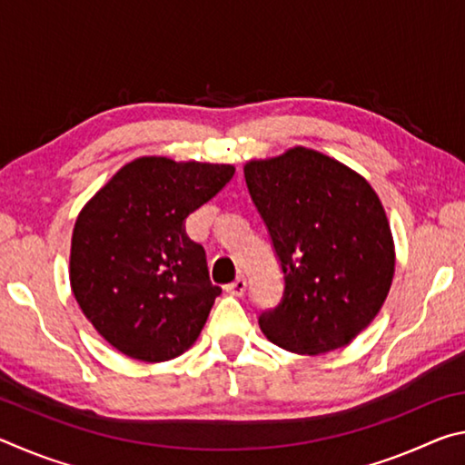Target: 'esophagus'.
Wrapping results in <instances>:
<instances>
[{
  "mask_svg": "<svg viewBox=\"0 0 465 465\" xmlns=\"http://www.w3.org/2000/svg\"><path fill=\"white\" fill-rule=\"evenodd\" d=\"M246 287H248L246 279H243V277H238V279H235L233 282H230V285H225V291H227V293H230V295L242 297L243 293H246Z\"/></svg>",
  "mask_w": 465,
  "mask_h": 465,
  "instance_id": "obj_1",
  "label": "esophagus"
}]
</instances>
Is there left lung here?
Returning a JSON list of instances; mask_svg holds the SVG:
<instances>
[{
	"label": "left lung",
	"instance_id": "1",
	"mask_svg": "<svg viewBox=\"0 0 465 465\" xmlns=\"http://www.w3.org/2000/svg\"><path fill=\"white\" fill-rule=\"evenodd\" d=\"M285 279L277 308L258 316L264 336L299 355L349 344L390 293L393 240L380 196L355 170L293 147L243 166Z\"/></svg>",
	"mask_w": 465,
	"mask_h": 465
}]
</instances>
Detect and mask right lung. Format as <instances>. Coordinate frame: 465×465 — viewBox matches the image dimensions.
Here are the masks:
<instances>
[{"label":"right lung","mask_w":465,"mask_h":465,"mask_svg":"<svg viewBox=\"0 0 465 465\" xmlns=\"http://www.w3.org/2000/svg\"><path fill=\"white\" fill-rule=\"evenodd\" d=\"M230 163L145 155L123 166L77 217L69 281L106 342L145 363L170 361L199 338L215 297L186 217L233 178Z\"/></svg>","instance_id":"obj_1"}]
</instances>
